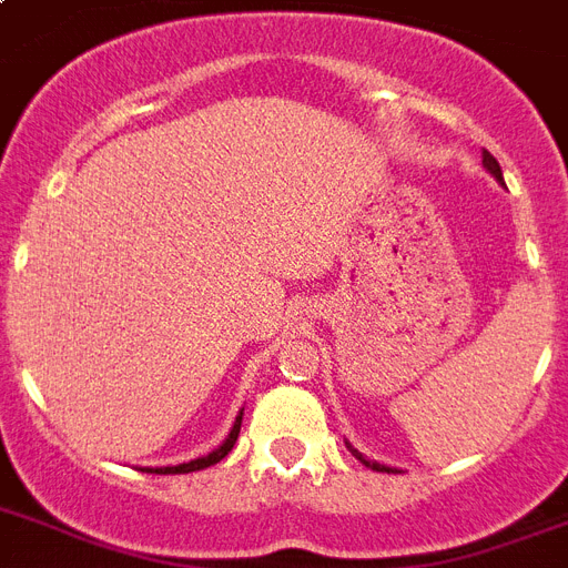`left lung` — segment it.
<instances>
[{
    "label": "left lung",
    "mask_w": 568,
    "mask_h": 568,
    "mask_svg": "<svg viewBox=\"0 0 568 568\" xmlns=\"http://www.w3.org/2000/svg\"><path fill=\"white\" fill-rule=\"evenodd\" d=\"M484 168H486V171H489V173H493L495 180H498V182H504V176H501V164L495 162V155L489 153V150H484ZM347 448H351V445H347ZM351 454H354V457L359 459V463H365V466H368V468H374V471H395V468H388V466H379V463H374V459H365L363 454H359V450H354V448H351Z\"/></svg>",
    "instance_id": "left-lung-1"
}]
</instances>
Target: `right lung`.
Here are the masks:
<instances>
[{"instance_id": "add662e5", "label": "right lung", "mask_w": 568, "mask_h": 568, "mask_svg": "<svg viewBox=\"0 0 568 568\" xmlns=\"http://www.w3.org/2000/svg\"><path fill=\"white\" fill-rule=\"evenodd\" d=\"M241 415H244V409L239 413V418H235V424H232L230 436L223 439L221 448H214L212 454H205V457H196L191 459V463H180V466H164V468H141V471H155V475H189V471H200V468H209L214 466V463H221L226 454L232 450V445H235V439H239L241 433Z\"/></svg>"}]
</instances>
